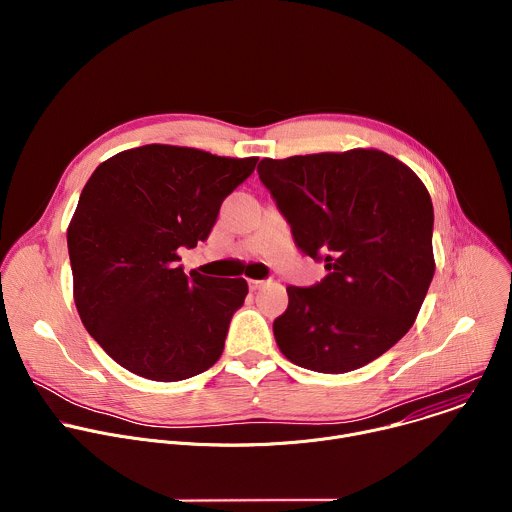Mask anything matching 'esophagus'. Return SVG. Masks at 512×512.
Instances as JSON below:
<instances>
[{"instance_id": "1", "label": "esophagus", "mask_w": 512, "mask_h": 512, "mask_svg": "<svg viewBox=\"0 0 512 512\" xmlns=\"http://www.w3.org/2000/svg\"><path fill=\"white\" fill-rule=\"evenodd\" d=\"M267 285V281H261V279H249V287L253 289V291H257V289H261V287H265Z\"/></svg>"}]
</instances>
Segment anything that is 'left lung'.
<instances>
[{"label": "left lung", "mask_w": 512, "mask_h": 512, "mask_svg": "<svg viewBox=\"0 0 512 512\" xmlns=\"http://www.w3.org/2000/svg\"><path fill=\"white\" fill-rule=\"evenodd\" d=\"M257 172L296 245L328 269L314 287L287 285L273 322L283 356L340 375L385 354L413 326L435 271L425 184L373 148L265 158Z\"/></svg>", "instance_id": "1"}]
</instances>
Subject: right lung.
<instances>
[{
  "mask_svg": "<svg viewBox=\"0 0 512 512\" xmlns=\"http://www.w3.org/2000/svg\"><path fill=\"white\" fill-rule=\"evenodd\" d=\"M259 158L150 143L99 164L66 231L72 296L87 332L123 369L174 383L221 358L243 277L190 275L180 247L210 235Z\"/></svg>",
  "mask_w": 512,
  "mask_h": 512,
  "instance_id": "1",
  "label": "right lung"
}]
</instances>
